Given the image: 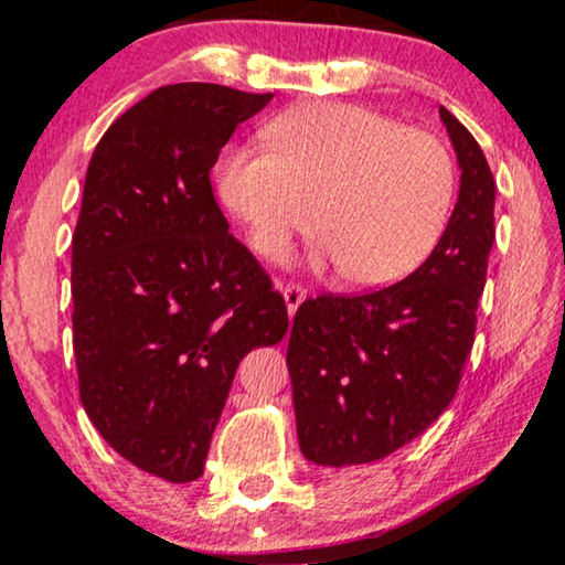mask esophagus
I'll return each instance as SVG.
<instances>
[{"label":"esophagus","instance_id":"obj_1","mask_svg":"<svg viewBox=\"0 0 565 565\" xmlns=\"http://www.w3.org/2000/svg\"><path fill=\"white\" fill-rule=\"evenodd\" d=\"M280 292H282V298H285V306H288V313L296 316L298 306L306 300V290L300 288V285H296V282H288V285H282Z\"/></svg>","mask_w":565,"mask_h":565}]
</instances>
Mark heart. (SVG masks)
<instances>
[{
    "label": "heart",
    "mask_w": 565,
    "mask_h": 565,
    "mask_svg": "<svg viewBox=\"0 0 565 565\" xmlns=\"http://www.w3.org/2000/svg\"><path fill=\"white\" fill-rule=\"evenodd\" d=\"M273 151L236 146L215 164V190L252 249L282 257L311 231L319 203L323 254L360 285L419 269L443 238L455 200L445 143L367 107L296 105L269 120Z\"/></svg>",
    "instance_id": "heart-1"
}]
</instances>
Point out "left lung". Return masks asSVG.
<instances>
[{"instance_id": "1", "label": "left lung", "mask_w": 565, "mask_h": 565, "mask_svg": "<svg viewBox=\"0 0 565 565\" xmlns=\"http://www.w3.org/2000/svg\"><path fill=\"white\" fill-rule=\"evenodd\" d=\"M460 192L419 269L367 296L300 303L288 342L300 452L316 466H360L396 452L450 406L476 337L493 246L497 184L470 130L439 107Z\"/></svg>"}]
</instances>
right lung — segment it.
<instances>
[{
	"label": "right lung",
	"instance_id": "obj_1",
	"mask_svg": "<svg viewBox=\"0 0 565 565\" xmlns=\"http://www.w3.org/2000/svg\"><path fill=\"white\" fill-rule=\"evenodd\" d=\"M273 95L182 82L99 138L72 242L79 398L115 452L172 483L203 476L238 362L288 308L228 234L211 169Z\"/></svg>",
	"mask_w": 565,
	"mask_h": 565
}]
</instances>
